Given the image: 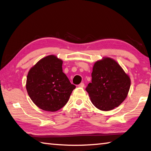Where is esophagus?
I'll use <instances>...</instances> for the list:
<instances>
[{
	"label": "esophagus",
	"mask_w": 151,
	"mask_h": 151,
	"mask_svg": "<svg viewBox=\"0 0 151 151\" xmlns=\"http://www.w3.org/2000/svg\"><path fill=\"white\" fill-rule=\"evenodd\" d=\"M78 86L80 88H84V83H81V84H80Z\"/></svg>",
	"instance_id": "obj_1"
}]
</instances>
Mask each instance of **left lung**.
I'll use <instances>...</instances> for the list:
<instances>
[{"label": "left lung", "instance_id": "left-lung-1", "mask_svg": "<svg viewBox=\"0 0 151 151\" xmlns=\"http://www.w3.org/2000/svg\"><path fill=\"white\" fill-rule=\"evenodd\" d=\"M91 77V82L89 83L86 90L92 103L99 110H113L126 99L130 79L115 60L105 58L96 62Z\"/></svg>", "mask_w": 151, "mask_h": 151}]
</instances>
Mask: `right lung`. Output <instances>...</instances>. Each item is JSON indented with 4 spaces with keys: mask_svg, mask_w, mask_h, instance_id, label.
<instances>
[{
    "mask_svg": "<svg viewBox=\"0 0 151 151\" xmlns=\"http://www.w3.org/2000/svg\"><path fill=\"white\" fill-rule=\"evenodd\" d=\"M62 60L50 55L40 60L28 72L27 90L37 107L56 111L68 102L76 86L63 73Z\"/></svg>",
    "mask_w": 151,
    "mask_h": 151,
    "instance_id": "right-lung-1",
    "label": "right lung"
}]
</instances>
